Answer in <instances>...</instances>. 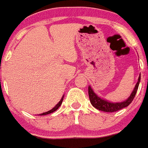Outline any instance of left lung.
<instances>
[{
	"label": "left lung",
	"mask_w": 148,
	"mask_h": 148,
	"mask_svg": "<svg viewBox=\"0 0 148 148\" xmlns=\"http://www.w3.org/2000/svg\"><path fill=\"white\" fill-rule=\"evenodd\" d=\"M141 74H139V77L138 78V82H136L135 88L134 89L133 92L132 93L131 96L128 98L125 101L122 102H117V103H112L111 101H107L106 99H103L98 96L96 93L93 92V89L90 86L88 87V95H89V99L90 101L91 104L96 108L97 110L101 111L107 112H117L118 110H121L123 108L128 107L129 104L132 102L135 97V95L136 93V91L138 90L139 82H140Z\"/></svg>",
	"instance_id": "obj_1"
}]
</instances>
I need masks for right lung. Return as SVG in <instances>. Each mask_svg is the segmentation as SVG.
Instances as JSON below:
<instances>
[{"label":"right lung","instance_id":"obj_1","mask_svg":"<svg viewBox=\"0 0 148 148\" xmlns=\"http://www.w3.org/2000/svg\"><path fill=\"white\" fill-rule=\"evenodd\" d=\"M63 97H64V96H63V97L61 98V99H60V101L58 102V103L57 105L55 106V107H53V108H52V110H49V111H48V112H44V113H42V114H40L39 115H46V114H50V113H52V112H55V111H56V110H57L58 109L59 107H60V106L61 105L62 101H63Z\"/></svg>","mask_w":148,"mask_h":148}]
</instances>
